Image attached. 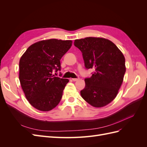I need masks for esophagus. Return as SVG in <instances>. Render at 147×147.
Masks as SVG:
<instances>
[{"mask_svg": "<svg viewBox=\"0 0 147 147\" xmlns=\"http://www.w3.org/2000/svg\"><path fill=\"white\" fill-rule=\"evenodd\" d=\"M72 80L73 81H74V82H76V81L78 80H79V78H72Z\"/></svg>", "mask_w": 147, "mask_h": 147, "instance_id": "1", "label": "esophagus"}]
</instances>
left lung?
Instances as JSON below:
<instances>
[{"label": "left lung", "instance_id": "obj_1", "mask_svg": "<svg viewBox=\"0 0 147 147\" xmlns=\"http://www.w3.org/2000/svg\"><path fill=\"white\" fill-rule=\"evenodd\" d=\"M74 45L82 53L84 67L93 69L80 91L83 99L95 107H102L116 97L126 72L125 58L109 40L86 37L75 40Z\"/></svg>", "mask_w": 147, "mask_h": 147}]
</instances>
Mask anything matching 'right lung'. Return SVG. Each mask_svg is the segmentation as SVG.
I'll return each instance as SVG.
<instances>
[{"mask_svg": "<svg viewBox=\"0 0 147 147\" xmlns=\"http://www.w3.org/2000/svg\"><path fill=\"white\" fill-rule=\"evenodd\" d=\"M72 43L71 40L57 39L42 40L30 45L21 56V86L26 99L35 109L47 112L59 103L69 80L55 77L53 72L61 70L60 60Z\"/></svg>", "mask_w": 147, "mask_h": 147, "instance_id": "1", "label": "right lung"}]
</instances>
